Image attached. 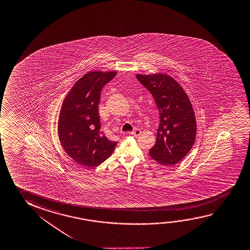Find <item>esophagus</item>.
Segmentation results:
<instances>
[{"mask_svg":"<svg viewBox=\"0 0 250 250\" xmlns=\"http://www.w3.org/2000/svg\"><path fill=\"white\" fill-rule=\"evenodd\" d=\"M130 134H131V135L134 136V137H138V136L141 134V130L139 129V128H137V129H135L134 131H131V132H130Z\"/></svg>","mask_w":250,"mask_h":250,"instance_id":"34e87169","label":"esophagus"}]
</instances>
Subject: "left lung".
Segmentation results:
<instances>
[{
    "instance_id": "left-lung-1",
    "label": "left lung",
    "mask_w": 250,
    "mask_h": 250,
    "mask_svg": "<svg viewBox=\"0 0 250 250\" xmlns=\"http://www.w3.org/2000/svg\"><path fill=\"white\" fill-rule=\"evenodd\" d=\"M136 78L151 92L160 112L156 143L149 154L160 164H177L192 149L196 137V119L188 96L167 74H137Z\"/></svg>"
}]
</instances>
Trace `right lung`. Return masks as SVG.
<instances>
[{
  "label": "right lung",
  "mask_w": 250,
  "mask_h": 250,
  "mask_svg": "<svg viewBox=\"0 0 250 250\" xmlns=\"http://www.w3.org/2000/svg\"><path fill=\"white\" fill-rule=\"evenodd\" d=\"M116 74L115 70H94L83 75L62 104L58 125L60 143L72 160L84 167H98L117 146L100 131L99 112L100 92Z\"/></svg>",
  "instance_id": "add662e5"
}]
</instances>
